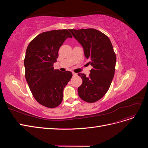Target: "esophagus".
Returning a JSON list of instances; mask_svg holds the SVG:
<instances>
[{
  "label": "esophagus",
  "mask_w": 148,
  "mask_h": 148,
  "mask_svg": "<svg viewBox=\"0 0 148 148\" xmlns=\"http://www.w3.org/2000/svg\"><path fill=\"white\" fill-rule=\"evenodd\" d=\"M72 74L73 75H77V73H75V72H72Z\"/></svg>",
  "instance_id": "34e87169"
}]
</instances>
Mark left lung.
<instances>
[{
    "mask_svg": "<svg viewBox=\"0 0 148 148\" xmlns=\"http://www.w3.org/2000/svg\"><path fill=\"white\" fill-rule=\"evenodd\" d=\"M69 30L83 46L85 57L93 67L88 77L78 74L83 80L78 95L87 102H95L106 95L114 78L116 55L112 44L106 34L95 29Z\"/></svg>",
    "mask_w": 148,
    "mask_h": 148,
    "instance_id": "left-lung-1",
    "label": "left lung"
}]
</instances>
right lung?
<instances>
[{"label": "right lung", "instance_id": "obj_1", "mask_svg": "<svg viewBox=\"0 0 148 148\" xmlns=\"http://www.w3.org/2000/svg\"><path fill=\"white\" fill-rule=\"evenodd\" d=\"M72 36L67 29L46 31L31 41L24 60L25 78L34 99L48 108H55L63 99V91L72 77L69 71L53 69L59 50Z\"/></svg>", "mask_w": 148, "mask_h": 148}]
</instances>
